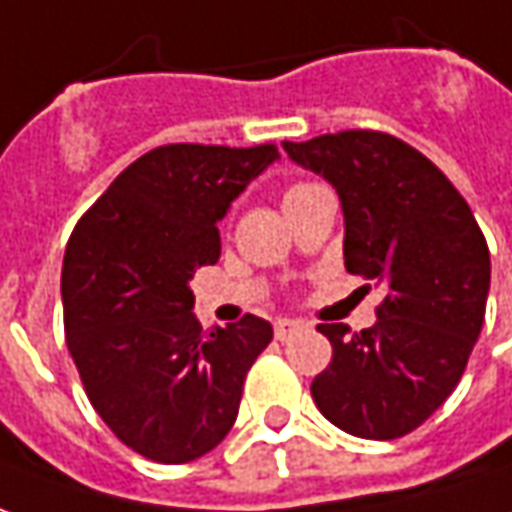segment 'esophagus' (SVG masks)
I'll use <instances>...</instances> for the list:
<instances>
[{
    "label": "esophagus",
    "instance_id": "34e87169",
    "mask_svg": "<svg viewBox=\"0 0 512 512\" xmlns=\"http://www.w3.org/2000/svg\"><path fill=\"white\" fill-rule=\"evenodd\" d=\"M302 330V322H297V319H277L274 322V336L280 339V342H288L291 336H297Z\"/></svg>",
    "mask_w": 512,
    "mask_h": 512
}]
</instances>
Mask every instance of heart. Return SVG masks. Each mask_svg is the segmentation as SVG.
<instances>
[{
	"label": "heart",
	"instance_id": "b5f03b06",
	"mask_svg": "<svg viewBox=\"0 0 512 512\" xmlns=\"http://www.w3.org/2000/svg\"><path fill=\"white\" fill-rule=\"evenodd\" d=\"M302 187H308V184H294V187H288V193H285V196H291V193H297V190H302Z\"/></svg>",
	"mask_w": 512,
	"mask_h": 512
}]
</instances>
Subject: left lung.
I'll return each instance as SVG.
<instances>
[{"mask_svg":"<svg viewBox=\"0 0 512 512\" xmlns=\"http://www.w3.org/2000/svg\"><path fill=\"white\" fill-rule=\"evenodd\" d=\"M283 148L339 193L344 269L384 285L373 328H316L333 358L311 384L314 403L347 434L403 437L454 392L479 339L490 291L485 235L443 170L403 139L339 131Z\"/></svg>","mask_w":512,"mask_h":512,"instance_id":"8db88e82","label":"left lung"}]
</instances>
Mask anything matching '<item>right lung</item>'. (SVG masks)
Listing matches in <instances>:
<instances>
[{"label":"right lung","instance_id":"1","mask_svg":"<svg viewBox=\"0 0 512 512\" xmlns=\"http://www.w3.org/2000/svg\"><path fill=\"white\" fill-rule=\"evenodd\" d=\"M277 159L274 145L154 148L109 184L66 243V347L97 415L148 460L179 465L218 446L274 336L252 314L201 333L190 280L218 263V224Z\"/></svg>","mask_w":512,"mask_h":512}]
</instances>
